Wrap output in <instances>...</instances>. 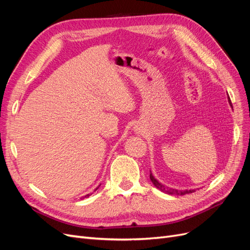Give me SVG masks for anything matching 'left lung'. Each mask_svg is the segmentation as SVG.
Listing matches in <instances>:
<instances>
[{
    "label": "left lung",
    "instance_id": "8db88e82",
    "mask_svg": "<svg viewBox=\"0 0 250 250\" xmlns=\"http://www.w3.org/2000/svg\"><path fill=\"white\" fill-rule=\"evenodd\" d=\"M229 103H230V100H229ZM231 104V103H230ZM150 179H151V181H152V184L157 188H160V190L162 191V192H166V193H168V194H175V195H186V194H190V193H193V192H195L194 190H186V191H177V190H174V188H166L165 186H163L162 184H160L158 183V181L153 177V175H152V173L150 172Z\"/></svg>",
    "mask_w": 250,
    "mask_h": 250
}]
</instances>
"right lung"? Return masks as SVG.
<instances>
[{
  "label": "right lung",
  "instance_id": "add662e5",
  "mask_svg": "<svg viewBox=\"0 0 250 250\" xmlns=\"http://www.w3.org/2000/svg\"><path fill=\"white\" fill-rule=\"evenodd\" d=\"M97 188H96V190H97ZM96 190H95V191H96ZM88 196H89V194H87V195H85V196H84V197H83V198H86V197H88Z\"/></svg>",
  "mask_w": 250,
  "mask_h": 250
}]
</instances>
